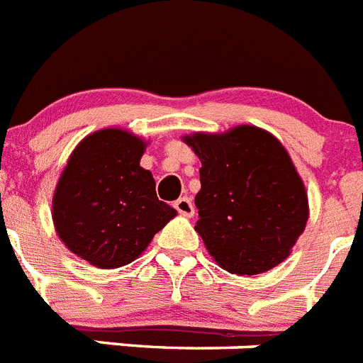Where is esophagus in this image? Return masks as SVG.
Segmentation results:
<instances>
[{
  "instance_id": "34e87169",
  "label": "esophagus",
  "mask_w": 363,
  "mask_h": 363,
  "mask_svg": "<svg viewBox=\"0 0 363 363\" xmlns=\"http://www.w3.org/2000/svg\"><path fill=\"white\" fill-rule=\"evenodd\" d=\"M174 209L179 213V215H184V216L194 215V203L191 202V198H187V196L178 198V200L174 202Z\"/></svg>"
}]
</instances>
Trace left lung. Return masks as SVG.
<instances>
[{"instance_id": "8db88e82", "label": "left lung", "mask_w": 363, "mask_h": 363, "mask_svg": "<svg viewBox=\"0 0 363 363\" xmlns=\"http://www.w3.org/2000/svg\"><path fill=\"white\" fill-rule=\"evenodd\" d=\"M185 143L202 161L194 229L213 259L237 275L283 262L308 218L305 185L283 145L255 126Z\"/></svg>"}]
</instances>
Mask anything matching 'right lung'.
<instances>
[{
	"instance_id": "right-lung-1",
	"label": "right lung",
	"mask_w": 363,
	"mask_h": 363,
	"mask_svg": "<svg viewBox=\"0 0 363 363\" xmlns=\"http://www.w3.org/2000/svg\"><path fill=\"white\" fill-rule=\"evenodd\" d=\"M145 143L123 130L88 135L73 150L52 198L58 237L97 268L130 264L176 215L139 167Z\"/></svg>"
}]
</instances>
